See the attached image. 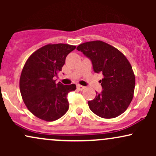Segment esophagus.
Returning a JSON list of instances; mask_svg holds the SVG:
<instances>
[{
	"mask_svg": "<svg viewBox=\"0 0 156 156\" xmlns=\"http://www.w3.org/2000/svg\"><path fill=\"white\" fill-rule=\"evenodd\" d=\"M85 88H86V87H83V86L79 85V84H78V85H77V89H78V90H79V91L83 90V89Z\"/></svg>",
	"mask_w": 156,
	"mask_h": 156,
	"instance_id": "esophagus-1",
	"label": "esophagus"
}]
</instances>
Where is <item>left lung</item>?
Listing matches in <instances>:
<instances>
[{"label": "left lung", "instance_id": "left-lung-1", "mask_svg": "<svg viewBox=\"0 0 156 156\" xmlns=\"http://www.w3.org/2000/svg\"><path fill=\"white\" fill-rule=\"evenodd\" d=\"M77 50L90 58L94 73L103 76L100 80L103 90L88 102L90 110L105 119L121 115L133 98L135 75L130 62L122 52L103 41L84 42Z\"/></svg>", "mask_w": 156, "mask_h": 156}]
</instances>
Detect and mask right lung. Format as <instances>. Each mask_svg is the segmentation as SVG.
I'll list each match as a JSON object with an SVG mask.
<instances>
[{"instance_id":"add662e5","label":"right lung","mask_w":156,"mask_h":156,"mask_svg":"<svg viewBox=\"0 0 156 156\" xmlns=\"http://www.w3.org/2000/svg\"><path fill=\"white\" fill-rule=\"evenodd\" d=\"M76 46L48 44L34 52L26 61L20 78V90L27 108L42 120L59 119L69 108L67 94L76 86L55 83V77Z\"/></svg>"}]
</instances>
